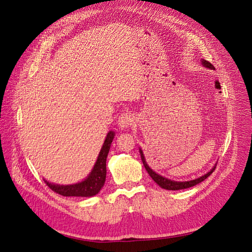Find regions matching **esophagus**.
<instances>
[{"mask_svg": "<svg viewBox=\"0 0 252 252\" xmlns=\"http://www.w3.org/2000/svg\"><path fill=\"white\" fill-rule=\"evenodd\" d=\"M134 123V116L130 113H122L118 118V126L121 128H126Z\"/></svg>", "mask_w": 252, "mask_h": 252, "instance_id": "34e87169", "label": "esophagus"}]
</instances>
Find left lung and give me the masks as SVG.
I'll use <instances>...</instances> for the list:
<instances>
[{
  "label": "left lung",
  "mask_w": 252,
  "mask_h": 252,
  "mask_svg": "<svg viewBox=\"0 0 252 252\" xmlns=\"http://www.w3.org/2000/svg\"><path fill=\"white\" fill-rule=\"evenodd\" d=\"M202 64L203 66H205V67L207 68H210V69H214V65L209 63L208 61L202 59ZM140 154H141V159L143 161V164L145 166V168H146V170L148 171L149 176L152 178V180L158 185V186H160L161 188L163 189H166V190H173V191H176V190H182V189H187V188H190V187H193L195 186V185L199 184L201 182H203L205 179H207L211 174L214 173V170L216 169V166L217 164L210 169V171H208L207 174H205L204 176L198 178V179H195V180H192V181H187V182H176V181H171V180H168L160 175L156 174L155 171H153L149 165L147 164L146 160H145V157H144V154H143V151L140 149Z\"/></svg>",
  "instance_id": "obj_1"
}]
</instances>
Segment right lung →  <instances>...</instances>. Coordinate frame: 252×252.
<instances>
[{"label": "right lung", "mask_w": 252, "mask_h": 252, "mask_svg": "<svg viewBox=\"0 0 252 252\" xmlns=\"http://www.w3.org/2000/svg\"><path fill=\"white\" fill-rule=\"evenodd\" d=\"M114 136L115 133L113 130L107 134L94 167H93L88 178L83 182L73 185H55L44 180L47 186L54 192L66 197H91L98 194L104 186L106 180V158H107Z\"/></svg>", "instance_id": "obj_1"}]
</instances>
